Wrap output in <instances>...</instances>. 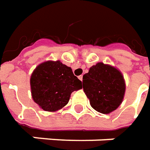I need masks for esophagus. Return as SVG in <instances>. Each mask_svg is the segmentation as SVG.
Listing matches in <instances>:
<instances>
[{
    "instance_id": "esophagus-1",
    "label": "esophagus",
    "mask_w": 150,
    "mask_h": 150,
    "mask_svg": "<svg viewBox=\"0 0 150 150\" xmlns=\"http://www.w3.org/2000/svg\"><path fill=\"white\" fill-rule=\"evenodd\" d=\"M82 77H83V76H82V75H80V76L78 77V78H79V80L82 81Z\"/></svg>"
}]
</instances>
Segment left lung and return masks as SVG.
Segmentation results:
<instances>
[{
	"instance_id": "obj_1",
	"label": "left lung",
	"mask_w": 150,
	"mask_h": 150,
	"mask_svg": "<svg viewBox=\"0 0 150 150\" xmlns=\"http://www.w3.org/2000/svg\"><path fill=\"white\" fill-rule=\"evenodd\" d=\"M83 90L90 106L102 114L116 110L124 99L126 85L120 70L98 62L83 75Z\"/></svg>"
}]
</instances>
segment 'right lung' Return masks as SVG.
Listing matches in <instances>:
<instances>
[{
    "mask_svg": "<svg viewBox=\"0 0 150 150\" xmlns=\"http://www.w3.org/2000/svg\"><path fill=\"white\" fill-rule=\"evenodd\" d=\"M30 84L34 102L50 112L63 108L73 91L82 88L81 81L73 75L72 69L60 60L39 64L33 71Z\"/></svg>",
    "mask_w": 150,
    "mask_h": 150,
    "instance_id": "obj_1",
    "label": "right lung"
}]
</instances>
